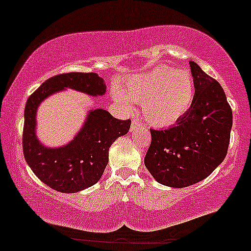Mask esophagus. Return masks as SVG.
I'll list each match as a JSON object with an SVG mask.
<instances>
[{
    "label": "esophagus",
    "mask_w": 251,
    "mask_h": 251,
    "mask_svg": "<svg viewBox=\"0 0 251 251\" xmlns=\"http://www.w3.org/2000/svg\"><path fill=\"white\" fill-rule=\"evenodd\" d=\"M140 125H142L140 122H138V120H133V122L131 123V131H134V129L137 127H139Z\"/></svg>",
    "instance_id": "1"
}]
</instances>
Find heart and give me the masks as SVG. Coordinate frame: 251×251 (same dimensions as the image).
Masks as SVG:
<instances>
[{"mask_svg": "<svg viewBox=\"0 0 251 251\" xmlns=\"http://www.w3.org/2000/svg\"><path fill=\"white\" fill-rule=\"evenodd\" d=\"M116 98L127 111L133 103H143L146 122L157 127L175 125L191 108L195 98L194 77L188 70L159 66L149 73L135 75L126 82Z\"/></svg>", "mask_w": 251, "mask_h": 251, "instance_id": "b5f03b06", "label": "heart"}]
</instances>
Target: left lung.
<instances>
[{
	"mask_svg": "<svg viewBox=\"0 0 251 251\" xmlns=\"http://www.w3.org/2000/svg\"><path fill=\"white\" fill-rule=\"evenodd\" d=\"M195 82L191 108L176 125L151 129L146 169L158 183L186 188L205 179L226 158L232 111L222 86L190 61Z\"/></svg>",
	"mask_w": 251,
	"mask_h": 251,
	"instance_id": "8db88e82",
	"label": "left lung"
}]
</instances>
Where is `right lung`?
I'll return each mask as SVG.
<instances>
[{
  "instance_id": "right-lung-1",
  "label": "right lung",
  "mask_w": 251,
  "mask_h": 251,
  "mask_svg": "<svg viewBox=\"0 0 251 251\" xmlns=\"http://www.w3.org/2000/svg\"><path fill=\"white\" fill-rule=\"evenodd\" d=\"M66 88L92 97L103 96L106 85L97 73L59 74L28 98L25 108L24 154L29 168L56 191L73 194L94 185L108 163V150L116 139L128 132L131 120H119L102 108L91 109L75 137L60 148H48L37 139L36 112L43 100Z\"/></svg>"
}]
</instances>
